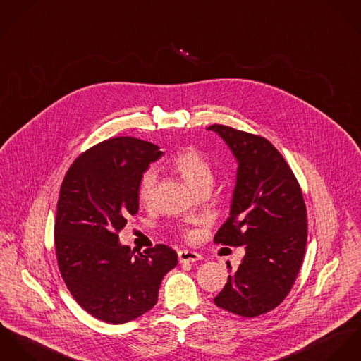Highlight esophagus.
<instances>
[{
	"mask_svg": "<svg viewBox=\"0 0 361 361\" xmlns=\"http://www.w3.org/2000/svg\"><path fill=\"white\" fill-rule=\"evenodd\" d=\"M202 256L197 252L192 250H178V260L180 263H194L197 260H200Z\"/></svg>",
	"mask_w": 361,
	"mask_h": 361,
	"instance_id": "34e87169",
	"label": "esophagus"
}]
</instances>
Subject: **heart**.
Masks as SVG:
<instances>
[{
	"label": "heart",
	"instance_id": "heart-1",
	"mask_svg": "<svg viewBox=\"0 0 361 361\" xmlns=\"http://www.w3.org/2000/svg\"><path fill=\"white\" fill-rule=\"evenodd\" d=\"M171 164L174 170L184 178V181L195 191L202 185L212 183V170L209 163L204 161V158L198 151L192 148H185L177 152ZM157 180L158 176L154 169H148L142 173L138 183V200L141 203L149 204L152 202L155 195ZM181 234L185 240L195 238V231L190 228H183Z\"/></svg>",
	"mask_w": 361,
	"mask_h": 361
}]
</instances>
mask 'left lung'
Masks as SVG:
<instances>
[{
	"label": "left lung",
	"mask_w": 361,
	"mask_h": 361,
	"mask_svg": "<svg viewBox=\"0 0 361 361\" xmlns=\"http://www.w3.org/2000/svg\"><path fill=\"white\" fill-rule=\"evenodd\" d=\"M238 161L230 217L214 243L242 246L245 256L216 306L242 317L276 309L298 277L306 250L307 212L300 185L277 148L266 138L224 124H212Z\"/></svg>",
	"instance_id": "8db88e82"
}]
</instances>
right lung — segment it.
I'll return each mask as SVG.
<instances>
[{"mask_svg": "<svg viewBox=\"0 0 361 361\" xmlns=\"http://www.w3.org/2000/svg\"><path fill=\"white\" fill-rule=\"evenodd\" d=\"M159 147L134 137L105 140L72 163L61 185L54 240L61 276L81 307L98 320L123 324L158 302L177 253L158 243L144 252L119 243L138 212V183Z\"/></svg>", "mask_w": 361, "mask_h": 361, "instance_id": "add662e5", "label": "right lung"}]
</instances>
